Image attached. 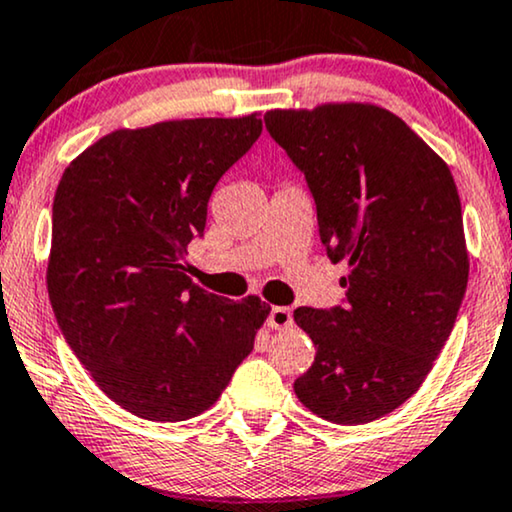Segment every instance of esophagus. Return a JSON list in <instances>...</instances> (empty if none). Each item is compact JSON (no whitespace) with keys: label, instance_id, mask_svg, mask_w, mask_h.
<instances>
[{"label":"esophagus","instance_id":"esophagus-1","mask_svg":"<svg viewBox=\"0 0 512 512\" xmlns=\"http://www.w3.org/2000/svg\"><path fill=\"white\" fill-rule=\"evenodd\" d=\"M294 324V315H291L289 308H282V305H275L268 315V327L272 329H287Z\"/></svg>","mask_w":512,"mask_h":512}]
</instances>
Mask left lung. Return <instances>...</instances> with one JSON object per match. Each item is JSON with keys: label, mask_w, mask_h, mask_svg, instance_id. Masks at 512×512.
I'll use <instances>...</instances> for the list:
<instances>
[{"label": "left lung", "mask_w": 512, "mask_h": 512, "mask_svg": "<svg viewBox=\"0 0 512 512\" xmlns=\"http://www.w3.org/2000/svg\"><path fill=\"white\" fill-rule=\"evenodd\" d=\"M265 129L305 176L343 303L296 308L315 343L294 390L313 414L360 426L421 388L468 287L451 171L393 112L364 103L270 110Z\"/></svg>", "instance_id": "obj_1"}]
</instances>
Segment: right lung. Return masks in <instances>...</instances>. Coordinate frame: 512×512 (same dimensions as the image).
<instances>
[{
	"mask_svg": "<svg viewBox=\"0 0 512 512\" xmlns=\"http://www.w3.org/2000/svg\"><path fill=\"white\" fill-rule=\"evenodd\" d=\"M261 131L256 115L115 131L58 183L53 315L98 388L131 414L162 423L202 414L254 350L268 305L207 294L181 261L204 237L216 183Z\"/></svg>",
	"mask_w": 512,
	"mask_h": 512,
	"instance_id": "obj_1",
	"label": "right lung"
}]
</instances>
